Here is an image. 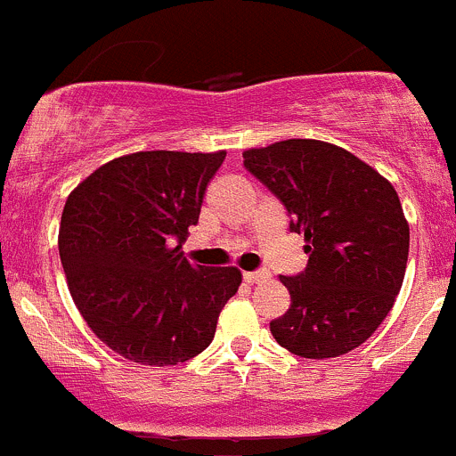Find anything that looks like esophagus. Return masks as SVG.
<instances>
[{
    "mask_svg": "<svg viewBox=\"0 0 456 456\" xmlns=\"http://www.w3.org/2000/svg\"><path fill=\"white\" fill-rule=\"evenodd\" d=\"M268 277V273H264V270H255V273H243V281L246 283H256L261 281V279Z\"/></svg>",
    "mask_w": 456,
    "mask_h": 456,
    "instance_id": "1",
    "label": "esophagus"
}]
</instances>
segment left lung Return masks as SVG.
<instances>
[{"mask_svg": "<svg viewBox=\"0 0 456 456\" xmlns=\"http://www.w3.org/2000/svg\"><path fill=\"white\" fill-rule=\"evenodd\" d=\"M243 166L286 206L308 252L305 270L281 277L290 308L270 332L305 359L350 353L379 328L403 283L410 228L399 195L366 161L317 139L250 148Z\"/></svg>", "mask_w": 456, "mask_h": 456, "instance_id": "8db88e82", "label": "left lung"}]
</instances>
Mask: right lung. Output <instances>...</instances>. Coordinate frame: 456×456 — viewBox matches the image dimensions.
I'll use <instances>...</instances> for the list:
<instances>
[{
  "instance_id": "1",
  "label": "right lung",
  "mask_w": 456,
  "mask_h": 456,
  "mask_svg": "<svg viewBox=\"0 0 456 456\" xmlns=\"http://www.w3.org/2000/svg\"><path fill=\"white\" fill-rule=\"evenodd\" d=\"M224 159V151L133 152L66 200L60 256L69 290L90 330L124 359L177 366L213 341L241 273L191 264L182 243Z\"/></svg>"
}]
</instances>
